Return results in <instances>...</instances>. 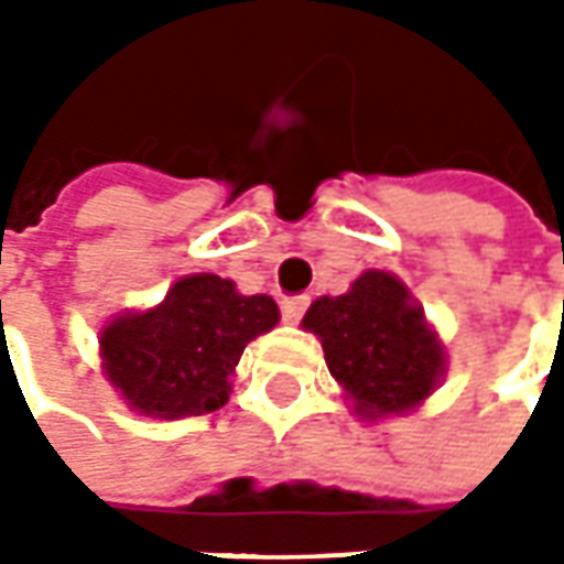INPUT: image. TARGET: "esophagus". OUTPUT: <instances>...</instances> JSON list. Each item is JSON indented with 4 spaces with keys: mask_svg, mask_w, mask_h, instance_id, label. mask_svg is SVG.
I'll return each instance as SVG.
<instances>
[{
    "mask_svg": "<svg viewBox=\"0 0 564 564\" xmlns=\"http://www.w3.org/2000/svg\"><path fill=\"white\" fill-rule=\"evenodd\" d=\"M307 304H311V297L307 294H297V297H285L282 301V319L285 323H297L304 311H307Z\"/></svg>",
    "mask_w": 564,
    "mask_h": 564,
    "instance_id": "1",
    "label": "esophagus"
}]
</instances>
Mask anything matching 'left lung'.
I'll return each instance as SVG.
<instances>
[{
  "mask_svg": "<svg viewBox=\"0 0 564 564\" xmlns=\"http://www.w3.org/2000/svg\"><path fill=\"white\" fill-rule=\"evenodd\" d=\"M360 421L417 411L445 377V345L395 272H360L345 294H323L301 319Z\"/></svg>",
  "mask_w": 564,
  "mask_h": 564,
  "instance_id": "obj_1",
  "label": "left lung"
}]
</instances>
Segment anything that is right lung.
<instances>
[{
  "label": "right lung",
  "instance_id": "1",
  "mask_svg": "<svg viewBox=\"0 0 564 564\" xmlns=\"http://www.w3.org/2000/svg\"><path fill=\"white\" fill-rule=\"evenodd\" d=\"M275 323L270 294H241L231 279L191 272L160 304L99 329V367L143 417H197L226 404L245 348Z\"/></svg>",
  "mask_w": 564,
  "mask_h": 564
}]
</instances>
